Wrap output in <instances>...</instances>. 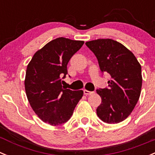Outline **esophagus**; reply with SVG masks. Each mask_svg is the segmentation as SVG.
Returning a JSON list of instances; mask_svg holds the SVG:
<instances>
[{"instance_id":"obj_1","label":"esophagus","mask_w":155,"mask_h":155,"mask_svg":"<svg viewBox=\"0 0 155 155\" xmlns=\"http://www.w3.org/2000/svg\"><path fill=\"white\" fill-rule=\"evenodd\" d=\"M93 93H94V92L89 91V90H84V93L86 95V96H87V95H91V94H93Z\"/></svg>"}]
</instances>
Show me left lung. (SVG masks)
I'll list each match as a JSON object with an SVG mask.
<instances>
[{
  "label": "left lung",
  "mask_w": 155,
  "mask_h": 155,
  "mask_svg": "<svg viewBox=\"0 0 155 155\" xmlns=\"http://www.w3.org/2000/svg\"><path fill=\"white\" fill-rule=\"evenodd\" d=\"M86 45L97 58L101 71L111 76L108 88L96 90L102 99L96 114L105 123H120L131 114L140 96V64L130 50L112 39L87 41Z\"/></svg>",
  "instance_id": "1"
}]
</instances>
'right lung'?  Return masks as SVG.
I'll return each mask as SVG.
<instances>
[{
    "instance_id": "add662e5",
    "label": "right lung",
    "mask_w": 155,
    "mask_h": 155,
    "mask_svg": "<svg viewBox=\"0 0 155 155\" xmlns=\"http://www.w3.org/2000/svg\"><path fill=\"white\" fill-rule=\"evenodd\" d=\"M84 44L83 41L56 38L38 50L27 66L28 100L38 117L52 126L68 121L84 94L83 90L74 91L62 85L70 59Z\"/></svg>"
}]
</instances>
